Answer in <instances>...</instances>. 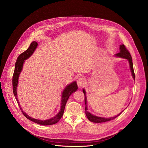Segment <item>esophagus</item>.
I'll use <instances>...</instances> for the list:
<instances>
[{"mask_svg":"<svg viewBox=\"0 0 148 148\" xmlns=\"http://www.w3.org/2000/svg\"><path fill=\"white\" fill-rule=\"evenodd\" d=\"M86 82V79L84 78H80L77 80V85L79 88L82 87Z\"/></svg>","mask_w":148,"mask_h":148,"instance_id":"1","label":"esophagus"}]
</instances>
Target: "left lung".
Returning a JSON list of instances; mask_svg holds the SVG:
<instances>
[{"mask_svg": "<svg viewBox=\"0 0 148 148\" xmlns=\"http://www.w3.org/2000/svg\"><path fill=\"white\" fill-rule=\"evenodd\" d=\"M119 53L116 54L115 55V57H121V58H125L127 59L128 61H129V64H130V70L131 71V74H132V76L134 78V79H135V73H134V67H133V62H132V57L129 52V51L126 49V48L125 47V46L123 45H120L119 47ZM82 91L84 94V96H85V104H86V108H85V111H86V116L87 117V118L92 122H94V123H101V122H107V121H110L111 120H112L115 118H116L117 116H118L119 115H120L122 112L123 111H122L121 112H120L119 114H118V115H116L115 116L113 117H110V118H103V117H99V116H97L95 115H94L93 114H91L90 112H89L88 111V108H87V97H86V90L83 89Z\"/></svg>", "mask_w": 148, "mask_h": 148, "instance_id": "8db88e82", "label": "left lung"}]
</instances>
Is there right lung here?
<instances>
[{
  "instance_id": "1",
  "label": "right lung",
  "mask_w": 148,
  "mask_h": 148,
  "mask_svg": "<svg viewBox=\"0 0 148 148\" xmlns=\"http://www.w3.org/2000/svg\"><path fill=\"white\" fill-rule=\"evenodd\" d=\"M38 44L36 41H33L32 43L30 44L29 47L23 53L19 55V56L17 57L16 64H15V68L14 71L13 73V79H12V84H13V91L14 95L17 101V103L20 106V104L18 101L17 98V87L18 85V77L20 75V73L22 72V70L23 69V66L25 62V60L29 58L34 53V51L36 50V48L37 47ZM78 89L77 84L76 81H74L71 83H70L69 85H67L64 90H63L62 95H61V107L59 112L54 117L47 119V120H40L33 118L30 116H29L27 114H26L22 109V108L20 106V108L22 111V113L25 115L26 118L28 119L41 125H51L56 123L58 122L61 118L62 117L63 114H64V111L65 109L66 104L67 102V100L69 98V97L74 92H75Z\"/></svg>"
}]
</instances>
